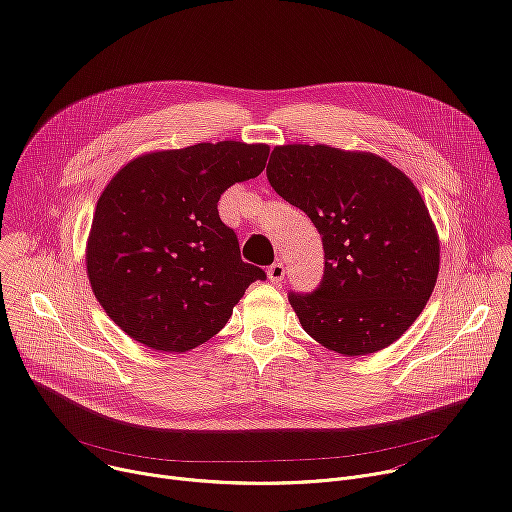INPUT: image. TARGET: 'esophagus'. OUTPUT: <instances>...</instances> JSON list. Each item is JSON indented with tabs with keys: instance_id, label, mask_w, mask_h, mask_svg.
<instances>
[{
	"instance_id": "1",
	"label": "esophagus",
	"mask_w": 512,
	"mask_h": 512,
	"mask_svg": "<svg viewBox=\"0 0 512 512\" xmlns=\"http://www.w3.org/2000/svg\"><path fill=\"white\" fill-rule=\"evenodd\" d=\"M267 277H269L271 283L279 285V283L283 281V277H285V267H283V263H273V265L267 269Z\"/></svg>"
}]
</instances>
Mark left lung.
I'll return each mask as SVG.
<instances>
[{
    "label": "left lung",
    "mask_w": 512,
    "mask_h": 512,
    "mask_svg": "<svg viewBox=\"0 0 512 512\" xmlns=\"http://www.w3.org/2000/svg\"><path fill=\"white\" fill-rule=\"evenodd\" d=\"M267 180L322 235L320 287L287 296L302 328L342 356L401 338L440 271V237L413 182L381 156L324 143L277 145Z\"/></svg>",
    "instance_id": "obj_1"
}]
</instances>
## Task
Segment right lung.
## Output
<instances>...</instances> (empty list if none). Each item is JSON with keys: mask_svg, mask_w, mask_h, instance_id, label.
<instances>
[{"mask_svg": "<svg viewBox=\"0 0 512 512\" xmlns=\"http://www.w3.org/2000/svg\"><path fill=\"white\" fill-rule=\"evenodd\" d=\"M269 145L218 141L143 154L97 200L87 275L107 316L135 342L186 352L229 322L265 271L241 259L218 198L265 170Z\"/></svg>", "mask_w": 512, "mask_h": 512, "instance_id": "1", "label": "right lung"}]
</instances>
